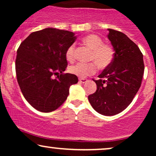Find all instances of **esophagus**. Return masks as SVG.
<instances>
[{"instance_id": "obj_1", "label": "esophagus", "mask_w": 156, "mask_h": 156, "mask_svg": "<svg viewBox=\"0 0 156 156\" xmlns=\"http://www.w3.org/2000/svg\"><path fill=\"white\" fill-rule=\"evenodd\" d=\"M79 81L80 83H87V82L88 81V80L86 79V78H79Z\"/></svg>"}]
</instances>
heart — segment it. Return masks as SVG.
<instances>
[{
    "instance_id": "b5f03b06",
    "label": "heart",
    "mask_w": 156,
    "mask_h": 156,
    "mask_svg": "<svg viewBox=\"0 0 156 156\" xmlns=\"http://www.w3.org/2000/svg\"><path fill=\"white\" fill-rule=\"evenodd\" d=\"M82 42L89 49L92 50L90 55L91 62L89 64L78 63L69 67V73L75 76L84 78L96 72L97 66L98 69H104L112 64L115 57V50L112 45L103 43V41L98 35L91 34L82 38ZM75 47L73 44L67 48L65 53L66 59L73 62L75 59Z\"/></svg>"
}]
</instances>
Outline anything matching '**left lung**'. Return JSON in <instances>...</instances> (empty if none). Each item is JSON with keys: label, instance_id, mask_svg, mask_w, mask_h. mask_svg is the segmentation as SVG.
<instances>
[{"label": "left lung", "instance_id": "obj_1", "mask_svg": "<svg viewBox=\"0 0 156 156\" xmlns=\"http://www.w3.org/2000/svg\"><path fill=\"white\" fill-rule=\"evenodd\" d=\"M107 37L115 50L113 62L94 80L97 90L88 96L99 114L113 116L130 104L141 87L144 65L139 47L125 34L108 28Z\"/></svg>", "mask_w": 156, "mask_h": 156}]
</instances>
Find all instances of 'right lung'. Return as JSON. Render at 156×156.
<instances>
[{
  "instance_id": "right-lung-1",
  "label": "right lung",
  "mask_w": 156,
  "mask_h": 156,
  "mask_svg": "<svg viewBox=\"0 0 156 156\" xmlns=\"http://www.w3.org/2000/svg\"><path fill=\"white\" fill-rule=\"evenodd\" d=\"M76 39L73 32L47 28L31 33L17 49L15 69L20 88L39 112H51L60 107L70 86L78 83L76 76L63 73L67 66L66 51Z\"/></svg>"
}]
</instances>
